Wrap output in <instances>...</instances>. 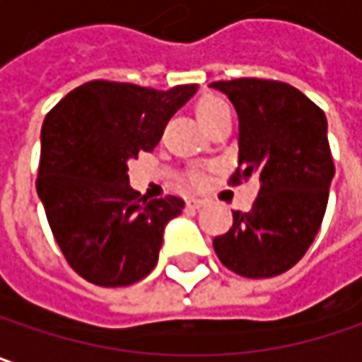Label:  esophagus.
<instances>
[{
	"instance_id": "34e87169",
	"label": "esophagus",
	"mask_w": 362,
	"mask_h": 362,
	"mask_svg": "<svg viewBox=\"0 0 362 362\" xmlns=\"http://www.w3.org/2000/svg\"><path fill=\"white\" fill-rule=\"evenodd\" d=\"M204 201L202 199H197V197H190V199H186V206L188 209H201Z\"/></svg>"
}]
</instances>
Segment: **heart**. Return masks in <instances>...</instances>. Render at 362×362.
<instances>
[{
	"instance_id": "b5f03b06",
	"label": "heart",
	"mask_w": 362,
	"mask_h": 362,
	"mask_svg": "<svg viewBox=\"0 0 362 362\" xmlns=\"http://www.w3.org/2000/svg\"><path fill=\"white\" fill-rule=\"evenodd\" d=\"M197 115L201 118L202 124L209 127V124L215 122L217 118L229 115V106H227V102L221 100L219 96H204L202 100H199V104H197ZM190 180L194 182V184H199V182H201V176H199V174H192Z\"/></svg>"
}]
</instances>
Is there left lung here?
<instances>
[{
    "label": "left lung",
    "mask_w": 362,
    "mask_h": 362,
    "mask_svg": "<svg viewBox=\"0 0 362 362\" xmlns=\"http://www.w3.org/2000/svg\"><path fill=\"white\" fill-rule=\"evenodd\" d=\"M240 117V161L231 184L256 176L247 213L213 240L219 260L245 279H270L297 264L328 206L334 160L324 110L285 81L240 77L213 81Z\"/></svg>",
    "instance_id": "obj_1"
}]
</instances>
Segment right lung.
Here are the masks:
<instances>
[{
  "label": "right lung",
  "instance_id": "obj_1",
  "mask_svg": "<svg viewBox=\"0 0 362 362\" xmlns=\"http://www.w3.org/2000/svg\"><path fill=\"white\" fill-rule=\"evenodd\" d=\"M197 92L94 79L71 90L40 131L36 192L67 264L98 287L145 279L180 197L147 201L129 186L127 161L153 151L168 120Z\"/></svg>",
  "mask_w": 362,
  "mask_h": 362
}]
</instances>
